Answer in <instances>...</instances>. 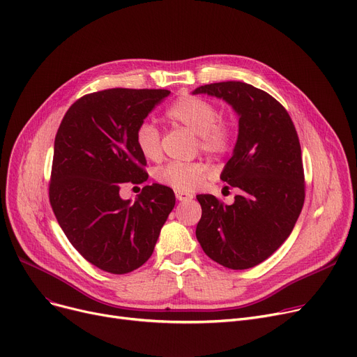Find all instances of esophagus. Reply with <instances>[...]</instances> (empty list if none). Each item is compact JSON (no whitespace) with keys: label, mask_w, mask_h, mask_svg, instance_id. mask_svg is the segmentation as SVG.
<instances>
[{"label":"esophagus","mask_w":357,"mask_h":357,"mask_svg":"<svg viewBox=\"0 0 357 357\" xmlns=\"http://www.w3.org/2000/svg\"><path fill=\"white\" fill-rule=\"evenodd\" d=\"M175 197L178 201L181 202H186V201H191L194 198L192 194H188V192H182V191H176L175 192Z\"/></svg>","instance_id":"esophagus-1"}]
</instances>
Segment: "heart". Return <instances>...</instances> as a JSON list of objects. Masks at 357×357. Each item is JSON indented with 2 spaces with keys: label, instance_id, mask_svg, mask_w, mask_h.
Instances as JSON below:
<instances>
[{
  "label": "heart",
  "instance_id": "heart-1",
  "mask_svg": "<svg viewBox=\"0 0 357 357\" xmlns=\"http://www.w3.org/2000/svg\"><path fill=\"white\" fill-rule=\"evenodd\" d=\"M166 117L169 121L183 126L197 135L204 152L221 156L233 147V123L229 119L220 117L215 105L208 100L183 93L169 105ZM136 146L144 159L152 162L160 160L162 146L158 127L147 121L142 123L136 130ZM207 175L208 166L202 162H174L158 171L156 179L175 191L190 192L199 188Z\"/></svg>",
  "mask_w": 357,
  "mask_h": 357
}]
</instances>
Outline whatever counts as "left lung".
Here are the masks:
<instances>
[{
    "label": "left lung",
    "mask_w": 357,
    "mask_h": 357,
    "mask_svg": "<svg viewBox=\"0 0 357 357\" xmlns=\"http://www.w3.org/2000/svg\"><path fill=\"white\" fill-rule=\"evenodd\" d=\"M226 101L238 117V135L221 179L238 188L231 205L197 195L202 250L229 269H249L272 256L301 214L305 186L296 130L268 92L245 82H218L192 91Z\"/></svg>",
    "instance_id": "8db88e82"
}]
</instances>
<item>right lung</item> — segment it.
Instances as JSON below:
<instances>
[{"label":"right lung","mask_w":357,"mask_h":357,"mask_svg":"<svg viewBox=\"0 0 357 357\" xmlns=\"http://www.w3.org/2000/svg\"><path fill=\"white\" fill-rule=\"evenodd\" d=\"M167 89L112 88L72 104L54 139L49 198L59 226L89 264L105 272H133L152 256L175 207L169 186L143 188L123 199L124 182H143L146 159L136 130Z\"/></svg>","instance_id":"add662e5"}]
</instances>
